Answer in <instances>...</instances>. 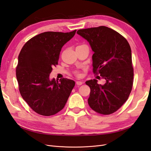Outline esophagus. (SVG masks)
Listing matches in <instances>:
<instances>
[{"label": "esophagus", "mask_w": 151, "mask_h": 151, "mask_svg": "<svg viewBox=\"0 0 151 151\" xmlns=\"http://www.w3.org/2000/svg\"><path fill=\"white\" fill-rule=\"evenodd\" d=\"M84 83L83 81H76V84H77V85H79V86H81V85H82Z\"/></svg>", "instance_id": "obj_1"}]
</instances>
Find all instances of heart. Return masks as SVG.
<instances>
[{
  "label": "heart",
  "instance_id": "obj_1",
  "mask_svg": "<svg viewBox=\"0 0 151 151\" xmlns=\"http://www.w3.org/2000/svg\"><path fill=\"white\" fill-rule=\"evenodd\" d=\"M76 74H77V76H80L81 74H80V73L79 72H76Z\"/></svg>",
  "mask_w": 151,
  "mask_h": 151
}]
</instances>
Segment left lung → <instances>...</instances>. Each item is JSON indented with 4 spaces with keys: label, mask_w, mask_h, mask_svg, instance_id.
<instances>
[{
    "label": "left lung",
    "mask_w": 151,
    "mask_h": 151,
    "mask_svg": "<svg viewBox=\"0 0 151 151\" xmlns=\"http://www.w3.org/2000/svg\"><path fill=\"white\" fill-rule=\"evenodd\" d=\"M77 33L89 43L94 52L93 71L106 80L104 85L96 79L86 84L91 89L88 104L99 114L116 111L129 98L134 82L132 52L122 35L106 26L82 29Z\"/></svg>",
    "instance_id": "1"
}]
</instances>
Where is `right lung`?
I'll return each instance as SVG.
<instances>
[{
	"label": "right lung",
	"instance_id": "1",
	"mask_svg": "<svg viewBox=\"0 0 151 151\" xmlns=\"http://www.w3.org/2000/svg\"><path fill=\"white\" fill-rule=\"evenodd\" d=\"M47 31L27 42L18 56L16 78L21 96L34 111L51 116L64 108L72 89L73 80H50L52 67L58 65L62 47L76 34Z\"/></svg>",
	"mask_w": 151,
	"mask_h": 151
}]
</instances>
